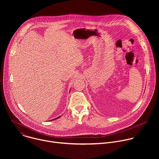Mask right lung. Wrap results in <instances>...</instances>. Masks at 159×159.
<instances>
[{"instance_id": "obj_1", "label": "right lung", "mask_w": 159, "mask_h": 159, "mask_svg": "<svg viewBox=\"0 0 159 159\" xmlns=\"http://www.w3.org/2000/svg\"><path fill=\"white\" fill-rule=\"evenodd\" d=\"M60 117H58V118H55V119H54V120H56V119H57V118H59Z\"/></svg>"}]
</instances>
